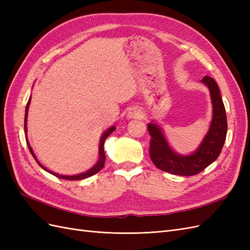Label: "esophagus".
<instances>
[{
  "instance_id": "34e87169",
  "label": "esophagus",
  "mask_w": 250,
  "mask_h": 250,
  "mask_svg": "<svg viewBox=\"0 0 250 250\" xmlns=\"http://www.w3.org/2000/svg\"><path fill=\"white\" fill-rule=\"evenodd\" d=\"M143 117V112L139 108H132L128 112V118L129 119H140Z\"/></svg>"
}]
</instances>
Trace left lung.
I'll list each match as a JSON object with an SVG mask.
<instances>
[{
    "label": "left lung",
    "instance_id": "1",
    "mask_svg": "<svg viewBox=\"0 0 250 250\" xmlns=\"http://www.w3.org/2000/svg\"><path fill=\"white\" fill-rule=\"evenodd\" d=\"M201 81L210 92L213 120L208 134L195 153L187 156L175 153L168 145L158 126L153 123L148 124V131L151 137L150 158L156 168L162 171L181 176L196 175L215 162L221 153L228 132L225 107L216 81L208 76L203 77Z\"/></svg>",
    "mask_w": 250,
    "mask_h": 250
}]
</instances>
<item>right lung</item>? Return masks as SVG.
<instances>
[{"label":"right lung","mask_w":250,"mask_h":250,"mask_svg":"<svg viewBox=\"0 0 250 250\" xmlns=\"http://www.w3.org/2000/svg\"><path fill=\"white\" fill-rule=\"evenodd\" d=\"M29 103H30V99H29V101H28V103H27V106H26V113H25V133L27 132V125H26V123H27V116H28V108H29ZM115 129H116V127H110L109 129L107 130V131H105V133L102 135V138H101V140H100V146H99V161H98V163L94 166V167L90 169V170H88V171H86L85 173H82V174H78V175H73V176H65V175H59V174H56V173H54V172H51V171H49V170H47L46 168L43 167L42 165H41V163L36 160V156L34 155V153H33V150H32V148L30 147V144L28 143V140H27V145H28V148H29V150H30V152H31V154H32V156L35 158V161H36V163L39 164L41 167L43 169V170H46L47 172H49V173H51V174H53V175L54 176H56V177H59V178H62V179H66V180H80V179H84V178H87V177H89V176H92V175H94V174H96V173H98L99 172L103 167H104V163H105V153H104V141L106 140V138L108 137V135L112 132V131H115Z\"/></svg>","instance_id":"obj_1"}]
</instances>
